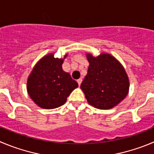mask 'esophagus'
<instances>
[{
	"label": "esophagus",
	"mask_w": 154,
	"mask_h": 154,
	"mask_svg": "<svg viewBox=\"0 0 154 154\" xmlns=\"http://www.w3.org/2000/svg\"><path fill=\"white\" fill-rule=\"evenodd\" d=\"M82 78H80V79H79L78 80H77V82H78V84H79V85H81V83H82Z\"/></svg>",
	"instance_id": "34e87169"
}]
</instances>
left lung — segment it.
Segmentation results:
<instances>
[{"instance_id":"8db88e82","label":"left lung","mask_w":154,"mask_h":154,"mask_svg":"<svg viewBox=\"0 0 154 154\" xmlns=\"http://www.w3.org/2000/svg\"><path fill=\"white\" fill-rule=\"evenodd\" d=\"M86 56L90 65L80 88L88 103L100 109L114 107L128 94L129 81L125 69L109 54Z\"/></svg>"}]
</instances>
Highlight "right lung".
Returning a JSON list of instances; mask_svg holds the SVG:
<instances>
[{"instance_id": "add662e5", "label": "right lung", "mask_w": 154, "mask_h": 154, "mask_svg": "<svg viewBox=\"0 0 154 154\" xmlns=\"http://www.w3.org/2000/svg\"><path fill=\"white\" fill-rule=\"evenodd\" d=\"M63 59L49 54L37 63L27 80L28 94L44 109H54L66 102L67 97L79 85L69 73L63 70Z\"/></svg>"}]
</instances>
